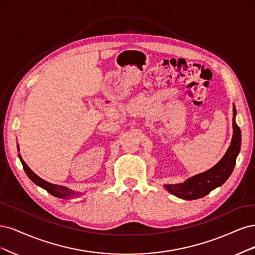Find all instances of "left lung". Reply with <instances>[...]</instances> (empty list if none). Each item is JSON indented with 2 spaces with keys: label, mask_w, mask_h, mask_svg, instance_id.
Returning <instances> with one entry per match:
<instances>
[{
  "label": "left lung",
  "mask_w": 255,
  "mask_h": 255,
  "mask_svg": "<svg viewBox=\"0 0 255 255\" xmlns=\"http://www.w3.org/2000/svg\"><path fill=\"white\" fill-rule=\"evenodd\" d=\"M236 109L233 105V135L227 152L220 161L201 174L195 175L186 179L182 183L165 184L164 187L167 192L175 195L178 198L184 200L199 199L208 195L211 191L216 187L223 185L234 169L236 158L241 150L242 144V132L240 127L237 126L236 121Z\"/></svg>",
  "instance_id": "left-lung-1"
}]
</instances>
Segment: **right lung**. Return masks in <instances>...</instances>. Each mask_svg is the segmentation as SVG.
Returning <instances> with one entry per match:
<instances>
[{
    "label": "right lung",
    "instance_id": "1",
    "mask_svg": "<svg viewBox=\"0 0 255 255\" xmlns=\"http://www.w3.org/2000/svg\"><path fill=\"white\" fill-rule=\"evenodd\" d=\"M18 151H19V145H18ZM19 158H20V161L22 163L23 165V168L24 170H25L26 175L28 176V178L31 180L32 182H34L36 185L40 186L44 188V190L50 193L51 195H53L54 197H57V198H63V199H68V198H71V197H75L77 195H81V193H78V192H75L73 190H70V188L68 187H64V186H61V185H56V184H52L50 182L45 181V180L41 179L39 176H37L34 171H32L28 166L27 164L23 161L21 154L19 153Z\"/></svg>",
    "mask_w": 255,
    "mask_h": 255
}]
</instances>
